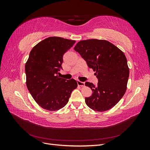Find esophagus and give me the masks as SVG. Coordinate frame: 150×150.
Masks as SVG:
<instances>
[{"mask_svg": "<svg viewBox=\"0 0 150 150\" xmlns=\"http://www.w3.org/2000/svg\"><path fill=\"white\" fill-rule=\"evenodd\" d=\"M77 83H78V85L79 86H84L85 84L84 82H82V81H77Z\"/></svg>", "mask_w": 150, "mask_h": 150, "instance_id": "esophagus-1", "label": "esophagus"}]
</instances>
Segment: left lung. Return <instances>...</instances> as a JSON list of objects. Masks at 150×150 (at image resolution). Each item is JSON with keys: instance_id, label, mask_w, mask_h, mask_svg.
Listing matches in <instances>:
<instances>
[{"instance_id": "1", "label": "left lung", "mask_w": 150, "mask_h": 150, "mask_svg": "<svg viewBox=\"0 0 150 150\" xmlns=\"http://www.w3.org/2000/svg\"><path fill=\"white\" fill-rule=\"evenodd\" d=\"M74 49L95 71L97 85L86 82L93 94L85 98L87 106L96 111L110 110L118 103L126 91L129 70L125 54L106 40H81Z\"/></svg>"}]
</instances>
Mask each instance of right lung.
Returning <instances> with one entry per match:
<instances>
[{
    "mask_svg": "<svg viewBox=\"0 0 150 150\" xmlns=\"http://www.w3.org/2000/svg\"><path fill=\"white\" fill-rule=\"evenodd\" d=\"M76 42L59 37L44 39L33 48L25 63L26 85L35 102L44 110L57 111L69 101L76 81L59 78L57 74L63 55Z\"/></svg>",
    "mask_w": 150,
    "mask_h": 150,
    "instance_id": "right-lung-1",
    "label": "right lung"
}]
</instances>
